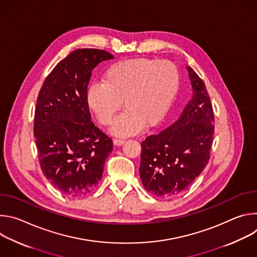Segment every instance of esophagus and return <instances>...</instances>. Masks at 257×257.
I'll return each instance as SVG.
<instances>
[{
    "label": "esophagus",
    "instance_id": "34e87169",
    "mask_svg": "<svg viewBox=\"0 0 257 257\" xmlns=\"http://www.w3.org/2000/svg\"><path fill=\"white\" fill-rule=\"evenodd\" d=\"M113 142H114V144H115V145H118V146H120V145L124 144L125 140H123V139H117V138H115V139L113 140Z\"/></svg>",
    "mask_w": 257,
    "mask_h": 257
}]
</instances>
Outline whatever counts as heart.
<instances>
[{
	"instance_id": "b5f03b06",
	"label": "heart",
	"mask_w": 257,
	"mask_h": 257,
	"mask_svg": "<svg viewBox=\"0 0 257 257\" xmlns=\"http://www.w3.org/2000/svg\"><path fill=\"white\" fill-rule=\"evenodd\" d=\"M179 72L167 60L144 58L118 62L109 67L102 82L87 91L89 108L103 125L111 124L122 105L125 111L111 131L118 136L139 133L145 125L158 126L166 117L179 88Z\"/></svg>"
}]
</instances>
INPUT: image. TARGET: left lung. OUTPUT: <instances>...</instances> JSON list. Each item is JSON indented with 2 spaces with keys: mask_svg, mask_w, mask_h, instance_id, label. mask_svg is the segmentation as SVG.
Returning <instances> with one entry per match:
<instances>
[{
  "mask_svg": "<svg viewBox=\"0 0 257 257\" xmlns=\"http://www.w3.org/2000/svg\"><path fill=\"white\" fill-rule=\"evenodd\" d=\"M193 90L180 117L141 142L139 174L144 188L171 197L187 189L208 164L214 132L213 111L205 84L187 66Z\"/></svg>",
  "mask_w": 257,
  "mask_h": 257,
  "instance_id": "8db88e82",
  "label": "left lung"
}]
</instances>
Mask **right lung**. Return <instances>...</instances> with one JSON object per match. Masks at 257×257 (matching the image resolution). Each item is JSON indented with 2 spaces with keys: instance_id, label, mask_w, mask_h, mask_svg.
<instances>
[{
  "instance_id": "right-lung-1",
  "label": "right lung",
  "mask_w": 257,
  "mask_h": 257,
  "mask_svg": "<svg viewBox=\"0 0 257 257\" xmlns=\"http://www.w3.org/2000/svg\"><path fill=\"white\" fill-rule=\"evenodd\" d=\"M114 56L96 49L70 53L46 78L36 100L33 133L42 171L71 197L88 194L100 181L113 141L92 122L87 86L92 70Z\"/></svg>"
}]
</instances>
